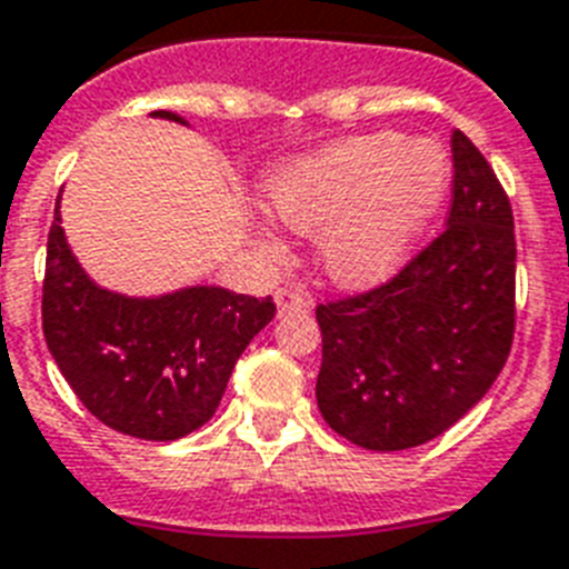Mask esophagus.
Here are the masks:
<instances>
[{
    "label": "esophagus",
    "mask_w": 569,
    "mask_h": 569,
    "mask_svg": "<svg viewBox=\"0 0 569 569\" xmlns=\"http://www.w3.org/2000/svg\"><path fill=\"white\" fill-rule=\"evenodd\" d=\"M274 303L277 312L280 316H289V312H307L309 309V298L295 286H283V289H277L274 292Z\"/></svg>",
    "instance_id": "34e87169"
}]
</instances>
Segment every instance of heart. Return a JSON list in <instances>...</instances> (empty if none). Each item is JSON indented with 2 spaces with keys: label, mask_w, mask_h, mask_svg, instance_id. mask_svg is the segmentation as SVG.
<instances>
[{
  "label": "heart",
  "mask_w": 569,
  "mask_h": 569,
  "mask_svg": "<svg viewBox=\"0 0 569 569\" xmlns=\"http://www.w3.org/2000/svg\"><path fill=\"white\" fill-rule=\"evenodd\" d=\"M450 183V160L432 140L400 133L345 137L295 157L269 178V204L286 228L318 234V262L332 283L365 289L395 274ZM262 242L280 251L269 224Z\"/></svg>",
  "instance_id": "1"
}]
</instances>
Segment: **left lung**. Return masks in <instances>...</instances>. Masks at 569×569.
Returning <instances> with one entry per match:
<instances>
[{
    "mask_svg": "<svg viewBox=\"0 0 569 569\" xmlns=\"http://www.w3.org/2000/svg\"><path fill=\"white\" fill-rule=\"evenodd\" d=\"M447 228L371 292L316 309L318 409L350 445H427L488 395L515 339V216L482 151L452 131Z\"/></svg>",
    "mask_w": 569,
    "mask_h": 569,
    "instance_id": "1",
    "label": "left lung"
}]
</instances>
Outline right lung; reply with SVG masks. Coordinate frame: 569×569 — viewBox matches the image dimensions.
Listing matches in <instances>:
<instances>
[{
  "mask_svg": "<svg viewBox=\"0 0 569 569\" xmlns=\"http://www.w3.org/2000/svg\"><path fill=\"white\" fill-rule=\"evenodd\" d=\"M154 119L187 124L172 110ZM274 318L271 298L187 286L128 298L92 283L60 228L46 244L43 336L69 389L122 436L174 441L216 415L233 365Z\"/></svg>",
  "mask_w": 569,
  "mask_h": 569,
  "instance_id": "right-lung-1",
  "label": "right lung"
}]
</instances>
